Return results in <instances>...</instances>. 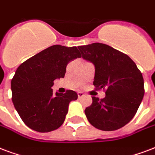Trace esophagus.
<instances>
[{
	"label": "esophagus",
	"mask_w": 155,
	"mask_h": 155,
	"mask_svg": "<svg viewBox=\"0 0 155 155\" xmlns=\"http://www.w3.org/2000/svg\"><path fill=\"white\" fill-rule=\"evenodd\" d=\"M84 95H85V94L83 92H78V98L83 97Z\"/></svg>",
	"instance_id": "esophagus-1"
}]
</instances>
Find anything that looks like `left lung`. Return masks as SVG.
<instances>
[{
    "label": "left lung",
    "instance_id": "8db88e82",
    "mask_svg": "<svg viewBox=\"0 0 155 155\" xmlns=\"http://www.w3.org/2000/svg\"><path fill=\"white\" fill-rule=\"evenodd\" d=\"M82 59L95 66L93 84L105 89V97L93 96L85 109L89 123L102 131H114L133 118L144 96L141 73L131 58L103 43L78 46Z\"/></svg>",
    "mask_w": 155,
    "mask_h": 155
}]
</instances>
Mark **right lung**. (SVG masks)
I'll list each match as a JSON object with an SVG mask.
<instances>
[{"instance_id":"add662e5","label":"right lung","mask_w":155,"mask_h":155,"mask_svg":"<svg viewBox=\"0 0 155 155\" xmlns=\"http://www.w3.org/2000/svg\"><path fill=\"white\" fill-rule=\"evenodd\" d=\"M81 58L76 46L54 45L43 50L18 66L11 80L12 101L27 126L39 132L59 128L64 122L68 104L78 94L53 92L55 79L64 78L66 66Z\"/></svg>"}]
</instances>
